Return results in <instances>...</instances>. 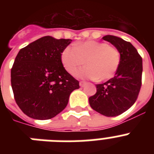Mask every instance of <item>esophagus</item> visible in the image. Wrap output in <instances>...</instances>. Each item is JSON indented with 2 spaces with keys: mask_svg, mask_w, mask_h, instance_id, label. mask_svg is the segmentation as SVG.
I'll list each match as a JSON object with an SVG mask.
<instances>
[{
  "mask_svg": "<svg viewBox=\"0 0 154 154\" xmlns=\"http://www.w3.org/2000/svg\"><path fill=\"white\" fill-rule=\"evenodd\" d=\"M85 84H86V82H84V81H81L79 82V85L81 87H84L85 85Z\"/></svg>",
  "mask_w": 154,
  "mask_h": 154,
  "instance_id": "obj_1",
  "label": "esophagus"
}]
</instances>
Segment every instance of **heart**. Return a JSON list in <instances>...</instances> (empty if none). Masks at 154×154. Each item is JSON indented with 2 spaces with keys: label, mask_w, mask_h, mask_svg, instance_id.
I'll list each match as a JSON object with an SVG mask.
<instances>
[{
  "label": "heart",
  "mask_w": 154,
  "mask_h": 154,
  "mask_svg": "<svg viewBox=\"0 0 154 154\" xmlns=\"http://www.w3.org/2000/svg\"><path fill=\"white\" fill-rule=\"evenodd\" d=\"M61 61L68 72L85 62L87 66L75 70V77L106 81L117 72L120 64V54L117 48L106 42L86 41L74 47L65 48L61 54Z\"/></svg>",
  "instance_id": "heart-1"
}]
</instances>
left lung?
<instances>
[{
	"mask_svg": "<svg viewBox=\"0 0 154 154\" xmlns=\"http://www.w3.org/2000/svg\"><path fill=\"white\" fill-rule=\"evenodd\" d=\"M103 39L117 48L120 64L113 78L96 85V93L89 98V102L92 109L112 117L129 109L137 100L141 87L143 61L130 42L109 35Z\"/></svg>",
	"mask_w": 154,
	"mask_h": 154,
	"instance_id": "obj_1",
	"label": "left lung"
}]
</instances>
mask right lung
I'll use <instances>...</instances> for the list:
<instances>
[{
  "label": "right lung",
  "instance_id": "obj_1",
  "mask_svg": "<svg viewBox=\"0 0 154 154\" xmlns=\"http://www.w3.org/2000/svg\"><path fill=\"white\" fill-rule=\"evenodd\" d=\"M71 39L45 36L21 48L11 72L19 108L35 119H49L66 107L79 82L65 70L61 54Z\"/></svg>",
  "mask_w": 154,
  "mask_h": 154
}]
</instances>
